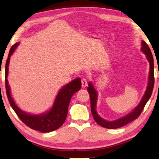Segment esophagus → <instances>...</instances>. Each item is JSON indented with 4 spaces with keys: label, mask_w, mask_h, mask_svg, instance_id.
<instances>
[{
    "label": "esophagus",
    "mask_w": 159,
    "mask_h": 159,
    "mask_svg": "<svg viewBox=\"0 0 159 159\" xmlns=\"http://www.w3.org/2000/svg\"><path fill=\"white\" fill-rule=\"evenodd\" d=\"M88 85V82H87V79H85V78H83L81 79V86L83 88H85L86 86Z\"/></svg>",
    "instance_id": "esophagus-1"
}]
</instances>
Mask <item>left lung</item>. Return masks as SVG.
I'll use <instances>...</instances> for the list:
<instances>
[{
  "label": "left lung",
  "mask_w": 159,
  "mask_h": 159,
  "mask_svg": "<svg viewBox=\"0 0 159 159\" xmlns=\"http://www.w3.org/2000/svg\"><path fill=\"white\" fill-rule=\"evenodd\" d=\"M142 50L147 56L148 61H149L150 64V71H149V83L147 88L146 92H145L144 95L142 98L140 103L139 105L134 109L133 111L130 114L125 116L124 117H122L117 119L114 121H107L103 118H101L98 114L96 111V104H97V92L93 88L92 83H88V92L89 93L90 99V106H91V112H92L93 116L95 119V121L98 123L102 127L109 128V129H116L120 127H123L125 125L128 124L129 123L133 121L138 118L141 113L143 111L147 102L149 100L151 95H152L153 89H154V58H153L152 53L151 52V50L146 43L144 41L142 42Z\"/></svg>",
  "instance_id": "left-lung-1"
}]
</instances>
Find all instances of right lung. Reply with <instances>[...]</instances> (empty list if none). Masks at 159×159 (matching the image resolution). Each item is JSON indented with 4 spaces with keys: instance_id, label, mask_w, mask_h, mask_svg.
<instances>
[{
    "instance_id": "right-lung-1",
    "label": "right lung",
    "mask_w": 159,
    "mask_h": 159,
    "mask_svg": "<svg viewBox=\"0 0 159 159\" xmlns=\"http://www.w3.org/2000/svg\"><path fill=\"white\" fill-rule=\"evenodd\" d=\"M18 45V43H15L10 48L6 64H5V90H6L7 97L10 105L21 121L31 129L40 131L41 133H49V132L57 130L60 128L65 121L67 113H68L70 100L74 94L81 88V80L80 78H79V79L72 80L71 82L61 88L55 99L52 108L46 114L41 115H30L26 114L25 111H22L20 108H18L13 101L10 95V87L7 79L10 56Z\"/></svg>"
}]
</instances>
